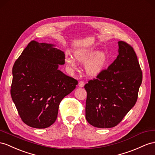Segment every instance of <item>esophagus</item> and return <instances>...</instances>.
<instances>
[{
  "instance_id": "1",
  "label": "esophagus",
  "mask_w": 155,
  "mask_h": 155,
  "mask_svg": "<svg viewBox=\"0 0 155 155\" xmlns=\"http://www.w3.org/2000/svg\"><path fill=\"white\" fill-rule=\"evenodd\" d=\"M84 81H80L78 82V86L81 87V88H82V87H84Z\"/></svg>"
}]
</instances>
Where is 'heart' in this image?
<instances>
[{"label": "heart", "instance_id": "obj_1", "mask_svg": "<svg viewBox=\"0 0 155 155\" xmlns=\"http://www.w3.org/2000/svg\"><path fill=\"white\" fill-rule=\"evenodd\" d=\"M74 58L80 63H84L86 74L94 77L101 73L108 61V56L105 51H98L94 48H80L75 51ZM66 65L71 69H74L77 61L73 58H66Z\"/></svg>", "mask_w": 155, "mask_h": 155}]
</instances>
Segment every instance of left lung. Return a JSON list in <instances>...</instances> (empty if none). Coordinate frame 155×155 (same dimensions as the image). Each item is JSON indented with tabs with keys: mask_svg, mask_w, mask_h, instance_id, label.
Masks as SVG:
<instances>
[{
	"mask_svg": "<svg viewBox=\"0 0 155 155\" xmlns=\"http://www.w3.org/2000/svg\"><path fill=\"white\" fill-rule=\"evenodd\" d=\"M115 60L97 78L88 81L86 118L96 128H113L136 104L142 82V71L133 48L119 41Z\"/></svg>",
	"mask_w": 155,
	"mask_h": 155,
	"instance_id": "1",
	"label": "left lung"
}]
</instances>
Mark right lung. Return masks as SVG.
Masks as SVG:
<instances>
[{
  "instance_id": "add662e5",
  "label": "right lung",
  "mask_w": 155,
  "mask_h": 155,
  "mask_svg": "<svg viewBox=\"0 0 155 155\" xmlns=\"http://www.w3.org/2000/svg\"><path fill=\"white\" fill-rule=\"evenodd\" d=\"M65 54L52 44L30 42L12 68V99L23 122L46 128L58 117L59 105L76 88L78 81L63 73Z\"/></svg>"
}]
</instances>
